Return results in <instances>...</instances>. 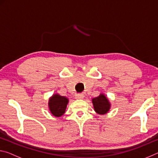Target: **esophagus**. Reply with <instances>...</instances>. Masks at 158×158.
<instances>
[{"instance_id":"1","label":"esophagus","mask_w":158,"mask_h":158,"mask_svg":"<svg viewBox=\"0 0 158 158\" xmlns=\"http://www.w3.org/2000/svg\"><path fill=\"white\" fill-rule=\"evenodd\" d=\"M84 95L83 94H78L75 96V98L77 100H82V99H84Z\"/></svg>"}]
</instances>
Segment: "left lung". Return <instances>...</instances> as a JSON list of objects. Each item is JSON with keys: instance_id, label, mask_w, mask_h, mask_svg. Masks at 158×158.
<instances>
[{"instance_id": "obj_1", "label": "left lung", "mask_w": 158, "mask_h": 158, "mask_svg": "<svg viewBox=\"0 0 158 158\" xmlns=\"http://www.w3.org/2000/svg\"><path fill=\"white\" fill-rule=\"evenodd\" d=\"M92 103L95 111L100 115H105L110 110L111 103L104 93H100L98 97L93 98Z\"/></svg>"}]
</instances>
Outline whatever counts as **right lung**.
<instances>
[{
  "instance_id": "right-lung-1",
  "label": "right lung",
  "mask_w": 158,
  "mask_h": 158,
  "mask_svg": "<svg viewBox=\"0 0 158 158\" xmlns=\"http://www.w3.org/2000/svg\"><path fill=\"white\" fill-rule=\"evenodd\" d=\"M68 102V98L65 96H61L58 93H55L49 99L48 105L49 111L53 116H62L65 114Z\"/></svg>"
}]
</instances>
